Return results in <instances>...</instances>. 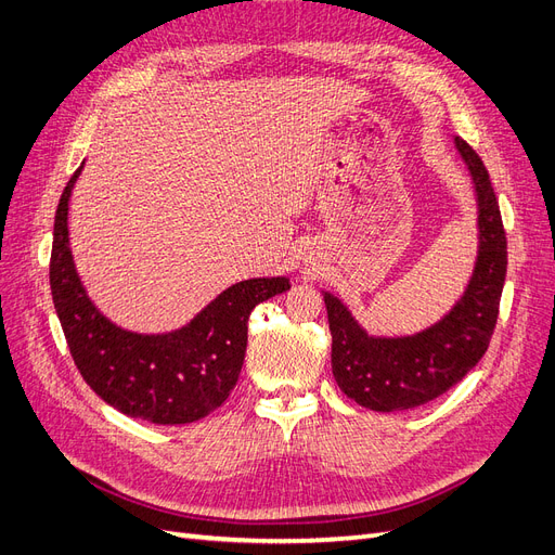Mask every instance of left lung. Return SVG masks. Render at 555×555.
<instances>
[{
    "mask_svg": "<svg viewBox=\"0 0 555 555\" xmlns=\"http://www.w3.org/2000/svg\"><path fill=\"white\" fill-rule=\"evenodd\" d=\"M477 196V261L463 296L424 331L371 335L338 296L324 294L331 367L340 391L375 412L412 410L459 384L489 349L507 275V238L493 184L479 155L453 139Z\"/></svg>",
    "mask_w": 555,
    "mask_h": 555,
    "instance_id": "8db88e82",
    "label": "left lung"
}]
</instances>
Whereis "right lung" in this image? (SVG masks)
<instances>
[{
	"mask_svg": "<svg viewBox=\"0 0 555 555\" xmlns=\"http://www.w3.org/2000/svg\"><path fill=\"white\" fill-rule=\"evenodd\" d=\"M82 171L66 182L55 212L50 292L74 363L111 408L159 426L208 416L236 386L247 319L263 300L287 292L289 278H251L231 284L190 324L169 333H133L92 304L69 247V198Z\"/></svg>",
	"mask_w": 555,
	"mask_h": 555,
	"instance_id": "add662e5",
	"label": "right lung"
}]
</instances>
